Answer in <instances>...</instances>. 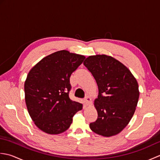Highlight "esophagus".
Returning a JSON list of instances; mask_svg holds the SVG:
<instances>
[{"instance_id": "34e87169", "label": "esophagus", "mask_w": 160, "mask_h": 160, "mask_svg": "<svg viewBox=\"0 0 160 160\" xmlns=\"http://www.w3.org/2000/svg\"><path fill=\"white\" fill-rule=\"evenodd\" d=\"M84 102L86 105H89L91 103V98L89 96H87L84 99Z\"/></svg>"}]
</instances>
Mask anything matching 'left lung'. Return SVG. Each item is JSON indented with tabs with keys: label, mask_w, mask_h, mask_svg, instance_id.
Listing matches in <instances>:
<instances>
[{
	"label": "left lung",
	"mask_w": 160,
	"mask_h": 160,
	"mask_svg": "<svg viewBox=\"0 0 160 160\" xmlns=\"http://www.w3.org/2000/svg\"><path fill=\"white\" fill-rule=\"evenodd\" d=\"M84 65L96 80L99 93L95 100L98 119L89 124L104 137L117 135L133 115L140 96L136 79L127 67L107 55L89 56Z\"/></svg>",
	"instance_id": "left-lung-1"
}]
</instances>
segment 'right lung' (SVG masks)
I'll use <instances>...</instances> for the list:
<instances>
[{
	"label": "right lung",
	"mask_w": 160,
	"mask_h": 160,
	"mask_svg": "<svg viewBox=\"0 0 160 160\" xmlns=\"http://www.w3.org/2000/svg\"><path fill=\"white\" fill-rule=\"evenodd\" d=\"M85 57L59 51L30 70L25 82L27 108L36 127L49 134L67 131L82 104L71 100L70 76Z\"/></svg>",
	"instance_id": "add662e5"
}]
</instances>
